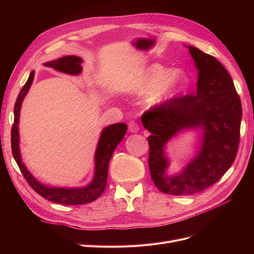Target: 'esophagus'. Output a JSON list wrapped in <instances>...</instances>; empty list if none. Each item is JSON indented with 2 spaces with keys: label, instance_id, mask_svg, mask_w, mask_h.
Segmentation results:
<instances>
[{
  "label": "esophagus",
  "instance_id": "obj_1",
  "mask_svg": "<svg viewBox=\"0 0 254 254\" xmlns=\"http://www.w3.org/2000/svg\"><path fill=\"white\" fill-rule=\"evenodd\" d=\"M128 130H129L130 132H132V133L139 131V125H137V123H135L134 121L129 122V124H128Z\"/></svg>",
  "mask_w": 254,
  "mask_h": 254
}]
</instances>
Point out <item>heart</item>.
I'll return each mask as SVG.
<instances>
[{"mask_svg": "<svg viewBox=\"0 0 254 254\" xmlns=\"http://www.w3.org/2000/svg\"><path fill=\"white\" fill-rule=\"evenodd\" d=\"M186 82V76L180 71H171L155 64L148 66L139 76L131 87V93L143 95L154 91L150 97L153 105H163L177 96Z\"/></svg>", "mask_w": 254, "mask_h": 254, "instance_id": "b5f03b06", "label": "heart"}]
</instances>
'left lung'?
Instances as JSON below:
<instances>
[{"label": "left lung", "instance_id": "obj_1", "mask_svg": "<svg viewBox=\"0 0 254 254\" xmlns=\"http://www.w3.org/2000/svg\"><path fill=\"white\" fill-rule=\"evenodd\" d=\"M189 50L198 70L196 94L174 97L142 115L151 133V179L161 191L176 196L193 195L216 183L233 164L241 135L242 103L231 76L215 57L190 45ZM189 127L204 129L202 148L179 175L168 176L165 144Z\"/></svg>", "mask_w": 254, "mask_h": 254}]
</instances>
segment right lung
<instances>
[{
  "instance_id": "right-lung-1",
  "label": "right lung",
  "mask_w": 254,
  "mask_h": 254,
  "mask_svg": "<svg viewBox=\"0 0 254 254\" xmlns=\"http://www.w3.org/2000/svg\"><path fill=\"white\" fill-rule=\"evenodd\" d=\"M82 59L77 56H64L59 59L49 61L44 65L51 66L57 71L64 72L71 75H78L82 71L81 66ZM35 72L32 71L24 86L21 89L14 104V120L11 128V151L12 156L20 168L22 175L24 176L27 183L37 194H39L47 200L66 204V205H78L89 203L96 200L106 189L107 177H108V166L113 151L117 148L119 143L123 140L126 131L127 125L124 123H118L106 127L99 137V141L95 151V173L94 178L89 186L84 188L67 189V188H51L37 181L34 176L28 172L24 163L22 162L20 148H19V117L20 109L23 99L32 86Z\"/></svg>"
}]
</instances>
